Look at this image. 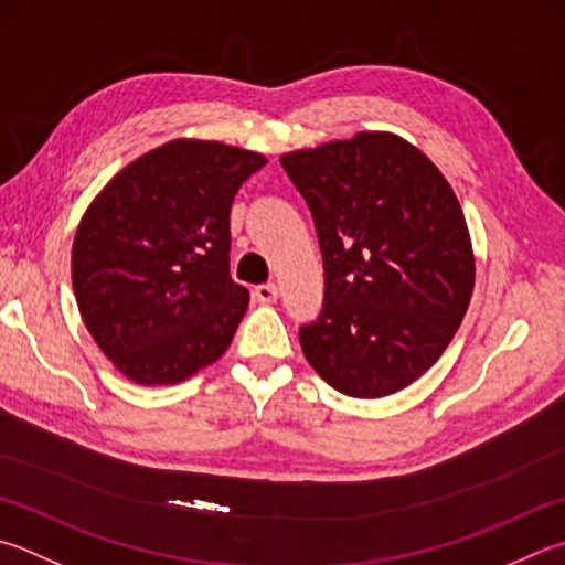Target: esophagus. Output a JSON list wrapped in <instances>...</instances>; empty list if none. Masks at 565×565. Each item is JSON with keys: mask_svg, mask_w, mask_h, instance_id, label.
Masks as SVG:
<instances>
[{"mask_svg": "<svg viewBox=\"0 0 565 565\" xmlns=\"http://www.w3.org/2000/svg\"><path fill=\"white\" fill-rule=\"evenodd\" d=\"M254 299L259 303H276V299H279V286L276 284L254 286Z\"/></svg>", "mask_w": 565, "mask_h": 565, "instance_id": "obj_1", "label": "esophagus"}]
</instances>
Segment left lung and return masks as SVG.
I'll use <instances>...</instances> for the list:
<instances>
[{
	"instance_id": "8db88e82",
	"label": "left lung",
	"mask_w": 565,
	"mask_h": 565,
	"mask_svg": "<svg viewBox=\"0 0 565 565\" xmlns=\"http://www.w3.org/2000/svg\"><path fill=\"white\" fill-rule=\"evenodd\" d=\"M313 217L323 309L299 328L306 361L338 393L383 397L437 363L475 291L459 202L435 162L393 132L281 156Z\"/></svg>"
}]
</instances>
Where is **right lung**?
I'll return each instance as SVG.
<instances>
[{
  "label": "right lung",
  "mask_w": 565,
  "mask_h": 565,
  "mask_svg": "<svg viewBox=\"0 0 565 565\" xmlns=\"http://www.w3.org/2000/svg\"><path fill=\"white\" fill-rule=\"evenodd\" d=\"M259 152L170 140L90 202L71 252L81 318L138 385H175L227 351L249 291L230 276L234 194Z\"/></svg>",
  "instance_id": "right-lung-1"
}]
</instances>
